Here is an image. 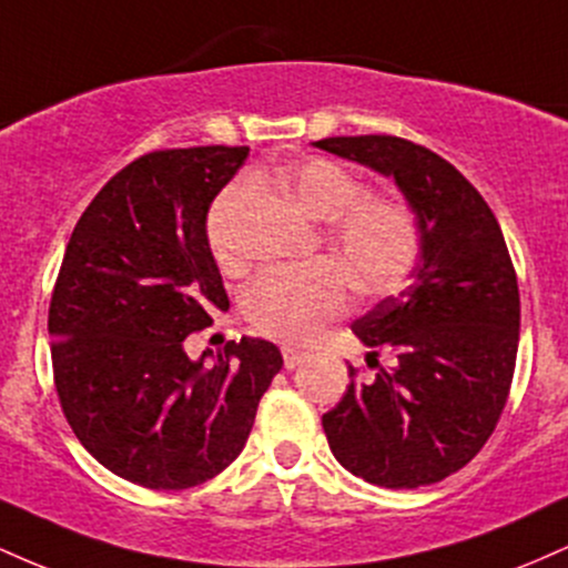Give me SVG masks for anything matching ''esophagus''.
<instances>
[{"instance_id": "obj_1", "label": "esophagus", "mask_w": 568, "mask_h": 568, "mask_svg": "<svg viewBox=\"0 0 568 568\" xmlns=\"http://www.w3.org/2000/svg\"><path fill=\"white\" fill-rule=\"evenodd\" d=\"M304 361H306V355H304V352H298V349H291V347H285V349H283V366L288 368V371L298 368V366H302Z\"/></svg>"}]
</instances>
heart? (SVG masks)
<instances>
[{"label":"heart","mask_w":568,"mask_h":568,"mask_svg":"<svg viewBox=\"0 0 568 568\" xmlns=\"http://www.w3.org/2000/svg\"><path fill=\"white\" fill-rule=\"evenodd\" d=\"M272 186L310 219L328 221L325 245L363 296H384L406 283L422 247V230L408 202L363 194V184L334 160L306 158L251 175ZM251 186L234 181L207 213V243L224 270L245 258L243 226ZM331 262L302 270H266L247 285L243 312L262 334L285 344H306L334 321L347 302V283Z\"/></svg>","instance_id":"b5f03b06"}]
</instances>
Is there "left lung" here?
Listing matches in <instances>:
<instances>
[{"label":"left lung","instance_id":"8db88e82","mask_svg":"<svg viewBox=\"0 0 568 568\" xmlns=\"http://www.w3.org/2000/svg\"><path fill=\"white\" fill-rule=\"evenodd\" d=\"M312 146L395 179L422 230L410 285L355 321L368 352L395 357L323 414L338 465L384 488H419L484 448L510 395L520 296L497 216L452 162L397 135H336Z\"/></svg>","mask_w":568,"mask_h":568}]
</instances>
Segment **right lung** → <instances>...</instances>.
<instances>
[{
  "mask_svg": "<svg viewBox=\"0 0 568 568\" xmlns=\"http://www.w3.org/2000/svg\"><path fill=\"white\" fill-rule=\"evenodd\" d=\"M245 158L192 146L133 160L84 207L55 280L48 331L67 422L106 470L154 491L226 470L283 368L264 338L226 342L213 366L211 352H184L230 310L205 221Z\"/></svg>",
  "mask_w": 568,
  "mask_h": 568,
  "instance_id": "obj_1",
  "label": "right lung"
}]
</instances>
